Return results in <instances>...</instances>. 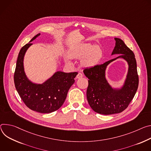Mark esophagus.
Returning a JSON list of instances; mask_svg holds the SVG:
<instances>
[{
	"label": "esophagus",
	"mask_w": 151,
	"mask_h": 151,
	"mask_svg": "<svg viewBox=\"0 0 151 151\" xmlns=\"http://www.w3.org/2000/svg\"><path fill=\"white\" fill-rule=\"evenodd\" d=\"M82 77H83V74H82L81 73H79L77 75V76H76V78H77V79L81 78H82Z\"/></svg>",
	"instance_id": "1"
}]
</instances>
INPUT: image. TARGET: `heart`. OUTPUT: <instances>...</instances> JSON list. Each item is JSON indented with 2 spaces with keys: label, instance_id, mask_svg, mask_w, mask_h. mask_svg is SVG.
<instances>
[{
  "label": "heart",
  "instance_id": "1",
  "mask_svg": "<svg viewBox=\"0 0 151 151\" xmlns=\"http://www.w3.org/2000/svg\"><path fill=\"white\" fill-rule=\"evenodd\" d=\"M103 51L98 45L89 43H81L73 48L70 53L73 59H81V65L85 68H92L96 66L103 58Z\"/></svg>",
  "mask_w": 151,
  "mask_h": 151
}]
</instances>
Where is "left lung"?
I'll list each match as a JSON object with an SVG mask.
<instances>
[{
	"label": "left lung",
	"instance_id": "1",
	"mask_svg": "<svg viewBox=\"0 0 151 151\" xmlns=\"http://www.w3.org/2000/svg\"><path fill=\"white\" fill-rule=\"evenodd\" d=\"M115 47L111 55H120L116 58L83 71L89 78L86 96L92 110L99 114L109 115L119 113L127 108L134 96L139 86V76L135 56L124 42L114 38ZM122 58L129 65L126 78L119 88L112 87L105 77L107 66L113 61Z\"/></svg>",
	"mask_w": 151,
	"mask_h": 151
}]
</instances>
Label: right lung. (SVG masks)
Wrapping results in <instances>:
<instances>
[{"label": "right lung", "instance_id": "1", "mask_svg": "<svg viewBox=\"0 0 151 151\" xmlns=\"http://www.w3.org/2000/svg\"><path fill=\"white\" fill-rule=\"evenodd\" d=\"M40 35L38 33L21 48L14 79L17 91L27 107L41 113H50L58 110L63 105L78 73L57 71L42 84L30 81L24 71V57L27 49L32 45L30 42Z\"/></svg>", "mask_w": 151, "mask_h": 151}]
</instances>
